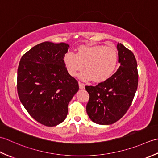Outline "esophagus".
<instances>
[{
	"mask_svg": "<svg viewBox=\"0 0 158 158\" xmlns=\"http://www.w3.org/2000/svg\"><path fill=\"white\" fill-rule=\"evenodd\" d=\"M79 88L81 89H85V85L83 84V83H81V82H79Z\"/></svg>",
	"mask_w": 158,
	"mask_h": 158,
	"instance_id": "obj_1",
	"label": "esophagus"
}]
</instances>
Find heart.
<instances>
[{"label": "heart", "instance_id": "heart-1", "mask_svg": "<svg viewBox=\"0 0 158 158\" xmlns=\"http://www.w3.org/2000/svg\"><path fill=\"white\" fill-rule=\"evenodd\" d=\"M118 61L117 49L113 47L102 45H82L77 49L76 54L67 53L64 63L67 71L72 77L78 71L86 70L79 77L83 81L93 79L96 83H102L110 78L115 71Z\"/></svg>", "mask_w": 158, "mask_h": 158}]
</instances>
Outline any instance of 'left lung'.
Instances as JSON below:
<instances>
[{
    "label": "left lung",
    "instance_id": "left-lung-1",
    "mask_svg": "<svg viewBox=\"0 0 158 158\" xmlns=\"http://www.w3.org/2000/svg\"><path fill=\"white\" fill-rule=\"evenodd\" d=\"M120 66L106 81L85 86L89 94L86 111L93 122L110 125L120 119L132 104L138 87L137 62L133 53L122 43L117 45Z\"/></svg>",
    "mask_w": 158,
    "mask_h": 158
}]
</instances>
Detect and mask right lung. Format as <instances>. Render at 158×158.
<instances>
[{"label":"right lung","instance_id":"1","mask_svg":"<svg viewBox=\"0 0 158 158\" xmlns=\"http://www.w3.org/2000/svg\"><path fill=\"white\" fill-rule=\"evenodd\" d=\"M69 45L45 41L23 55L18 69L20 101L33 119L46 126L64 121L69 103L78 92L77 80L64 63Z\"/></svg>","mask_w":158,"mask_h":158}]
</instances>
